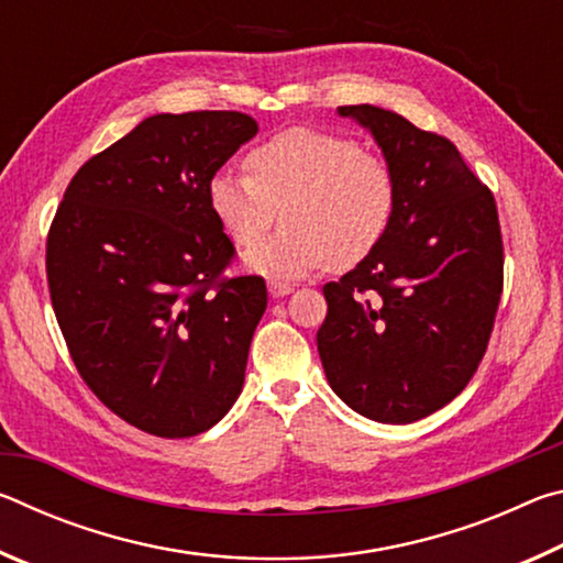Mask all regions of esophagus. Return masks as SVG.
Masks as SVG:
<instances>
[{
    "mask_svg": "<svg viewBox=\"0 0 563 563\" xmlns=\"http://www.w3.org/2000/svg\"><path fill=\"white\" fill-rule=\"evenodd\" d=\"M268 290L273 298H283V295L292 292V285L285 283V280H268Z\"/></svg>",
    "mask_w": 563,
    "mask_h": 563,
    "instance_id": "1",
    "label": "esophagus"
}]
</instances>
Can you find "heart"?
I'll list each match as a JSON object with an SVG mask.
<instances>
[{
	"label": "heart",
	"mask_w": 563,
	"mask_h": 563,
	"mask_svg": "<svg viewBox=\"0 0 563 563\" xmlns=\"http://www.w3.org/2000/svg\"><path fill=\"white\" fill-rule=\"evenodd\" d=\"M247 174L223 168L208 206L235 245L254 247L286 213L284 231L245 255L263 275H302L332 263L347 271L373 255L397 213V176L375 151L335 131L292 126L245 156Z\"/></svg>",
	"instance_id": "heart-1"
}]
</instances>
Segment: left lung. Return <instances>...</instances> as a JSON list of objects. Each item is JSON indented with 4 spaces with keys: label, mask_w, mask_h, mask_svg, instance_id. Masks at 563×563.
Segmentation results:
<instances>
[{
    "label": "left lung",
    "mask_w": 563,
    "mask_h": 563,
    "mask_svg": "<svg viewBox=\"0 0 563 563\" xmlns=\"http://www.w3.org/2000/svg\"><path fill=\"white\" fill-rule=\"evenodd\" d=\"M338 111L383 146L397 213L383 245L322 288L318 352L355 412L407 424L452 402L487 352L504 288L497 201L446 136L369 103Z\"/></svg>",
    "instance_id": "left-lung-1"
}]
</instances>
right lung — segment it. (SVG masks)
I'll use <instances>...</instances> for the list:
<instances>
[{
    "label": "right lung",
    "mask_w": 563,
    "mask_h": 563,
    "mask_svg": "<svg viewBox=\"0 0 563 563\" xmlns=\"http://www.w3.org/2000/svg\"><path fill=\"white\" fill-rule=\"evenodd\" d=\"M255 133L241 111L156 113L76 170L54 213L46 283L66 347L141 432L201 434L243 389L268 290L225 275L235 245L208 184Z\"/></svg>",
    "instance_id": "1"
}]
</instances>
